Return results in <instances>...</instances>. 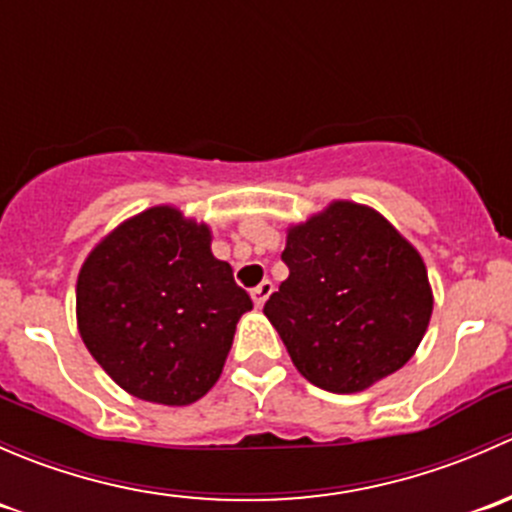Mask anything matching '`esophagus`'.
<instances>
[{
	"mask_svg": "<svg viewBox=\"0 0 512 512\" xmlns=\"http://www.w3.org/2000/svg\"><path fill=\"white\" fill-rule=\"evenodd\" d=\"M271 293H273V283L268 281V278H266V281L258 283L256 288H251V298H254L256 306H263V303H266V298L271 296Z\"/></svg>",
	"mask_w": 512,
	"mask_h": 512,
	"instance_id": "1",
	"label": "esophagus"
}]
</instances>
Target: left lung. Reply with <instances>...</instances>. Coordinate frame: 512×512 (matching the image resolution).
Instances as JSON below:
<instances>
[{
    "instance_id": "left-lung-1",
    "label": "left lung",
    "mask_w": 512,
    "mask_h": 512,
    "mask_svg": "<svg viewBox=\"0 0 512 512\" xmlns=\"http://www.w3.org/2000/svg\"><path fill=\"white\" fill-rule=\"evenodd\" d=\"M288 278L263 306L306 381L356 393L406 366L433 296L418 251L368 206L336 201L288 231Z\"/></svg>"
}]
</instances>
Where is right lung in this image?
<instances>
[{"label": "right lung", "mask_w": 512, "mask_h": 512, "mask_svg": "<svg viewBox=\"0 0 512 512\" xmlns=\"http://www.w3.org/2000/svg\"><path fill=\"white\" fill-rule=\"evenodd\" d=\"M254 308L204 224L154 206L121 224L84 261L77 318L86 348L124 391L161 406L209 393Z\"/></svg>", "instance_id": "right-lung-1"}]
</instances>
